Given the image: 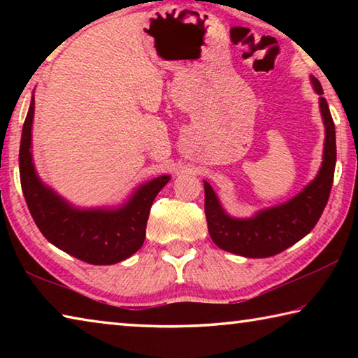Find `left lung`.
<instances>
[{
	"label": "left lung",
	"instance_id": "left-lung-1",
	"mask_svg": "<svg viewBox=\"0 0 358 358\" xmlns=\"http://www.w3.org/2000/svg\"><path fill=\"white\" fill-rule=\"evenodd\" d=\"M311 83L319 98V108L325 126L322 166L305 189L276 207L257 211L252 217H232L226 213L207 181L205 187V216L211 240L224 251L243 257H270L295 245L316 226L329 202L336 164L335 123L329 104L322 98V87L316 77Z\"/></svg>",
	"mask_w": 358,
	"mask_h": 358
}]
</instances>
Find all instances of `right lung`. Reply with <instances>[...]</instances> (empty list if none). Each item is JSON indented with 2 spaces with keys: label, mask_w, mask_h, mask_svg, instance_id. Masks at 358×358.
<instances>
[{
  "label": "right lung",
  "mask_w": 358,
  "mask_h": 358,
  "mask_svg": "<svg viewBox=\"0 0 358 358\" xmlns=\"http://www.w3.org/2000/svg\"><path fill=\"white\" fill-rule=\"evenodd\" d=\"M33 117L34 96L23 123L19 167L23 196L42 235L87 264L112 265L131 257L143 245L151 205L171 177L161 175L141 185L118 208H76L38 177L31 155Z\"/></svg>",
  "instance_id": "right-lung-1"
}]
</instances>
